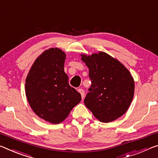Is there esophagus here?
<instances>
[{
	"mask_svg": "<svg viewBox=\"0 0 158 158\" xmlns=\"http://www.w3.org/2000/svg\"><path fill=\"white\" fill-rule=\"evenodd\" d=\"M79 92L80 93V94H81V98H82V99L84 98V95H85V92H84V89H79Z\"/></svg>",
	"mask_w": 158,
	"mask_h": 158,
	"instance_id": "34e87169",
	"label": "esophagus"
}]
</instances>
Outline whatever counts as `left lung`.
<instances>
[{
  "label": "left lung",
  "mask_w": 158,
  "mask_h": 158,
  "mask_svg": "<svg viewBox=\"0 0 158 158\" xmlns=\"http://www.w3.org/2000/svg\"><path fill=\"white\" fill-rule=\"evenodd\" d=\"M81 56L89 69L91 81L84 99L85 106L102 122H110L122 116L134 97V81L131 73L106 52Z\"/></svg>",
  "instance_id": "left-lung-1"
}]
</instances>
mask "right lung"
<instances>
[{
	"label": "right lung",
	"instance_id": "right-lung-1",
	"mask_svg": "<svg viewBox=\"0 0 158 158\" xmlns=\"http://www.w3.org/2000/svg\"><path fill=\"white\" fill-rule=\"evenodd\" d=\"M66 54L52 48L37 57L25 84L27 101L35 114L52 124H59L81 101V96L70 86L64 72Z\"/></svg>",
	"mask_w": 158,
	"mask_h": 158
}]
</instances>
